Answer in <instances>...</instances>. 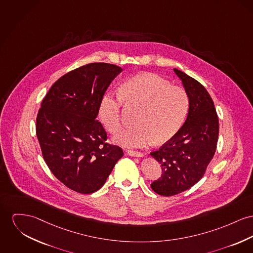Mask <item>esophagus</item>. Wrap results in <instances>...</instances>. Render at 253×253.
Wrapping results in <instances>:
<instances>
[{
  "label": "esophagus",
  "mask_w": 253,
  "mask_h": 253,
  "mask_svg": "<svg viewBox=\"0 0 253 253\" xmlns=\"http://www.w3.org/2000/svg\"><path fill=\"white\" fill-rule=\"evenodd\" d=\"M126 152H127V154H128V155H130V156H135V157H141V156H143V155H144L142 152H136V151H131V150H127Z\"/></svg>",
  "instance_id": "34e87169"
}]
</instances>
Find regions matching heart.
Returning a JSON list of instances; mask_svg holds the SVG:
<instances>
[{
	"instance_id": "obj_1",
	"label": "heart",
	"mask_w": 253,
	"mask_h": 253,
	"mask_svg": "<svg viewBox=\"0 0 253 253\" xmlns=\"http://www.w3.org/2000/svg\"><path fill=\"white\" fill-rule=\"evenodd\" d=\"M140 108L134 126L122 130L114 141L126 147H145L155 141L164 143L182 126L189 108L184 88L170 85L163 78L144 74L126 82L120 94L106 93L101 98L99 117L105 128L115 133L122 126V106Z\"/></svg>"
}]
</instances>
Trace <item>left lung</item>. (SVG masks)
<instances>
[{
  "label": "left lung",
  "instance_id": "left-lung-1",
  "mask_svg": "<svg viewBox=\"0 0 253 253\" xmlns=\"http://www.w3.org/2000/svg\"><path fill=\"white\" fill-rule=\"evenodd\" d=\"M173 71L185 88L189 111L177 133L151 152L162 169L161 177L151 187L164 197L182 193L202 179L216 152L219 136V118L207 90L185 73Z\"/></svg>",
  "mask_w": 253,
  "mask_h": 253
}]
</instances>
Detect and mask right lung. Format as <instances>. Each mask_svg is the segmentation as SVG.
<instances>
[{"label": "right lung", "instance_id": "obj_1", "mask_svg": "<svg viewBox=\"0 0 253 253\" xmlns=\"http://www.w3.org/2000/svg\"><path fill=\"white\" fill-rule=\"evenodd\" d=\"M122 68L90 63L58 79L41 103L36 135L53 175L69 189L92 194L105 183L123 150L106 143L97 120L101 98Z\"/></svg>", "mask_w": 253, "mask_h": 253}]
</instances>
